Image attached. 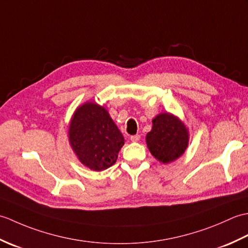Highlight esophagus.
Instances as JSON below:
<instances>
[{
	"instance_id": "esophagus-1",
	"label": "esophagus",
	"mask_w": 248,
	"mask_h": 248,
	"mask_svg": "<svg viewBox=\"0 0 248 248\" xmlns=\"http://www.w3.org/2000/svg\"><path fill=\"white\" fill-rule=\"evenodd\" d=\"M131 141H133V143H136V141H139L140 140V134H136V135H132L130 138Z\"/></svg>"
}]
</instances>
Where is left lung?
<instances>
[{"mask_svg":"<svg viewBox=\"0 0 248 248\" xmlns=\"http://www.w3.org/2000/svg\"><path fill=\"white\" fill-rule=\"evenodd\" d=\"M148 149L157 161L168 164L180 157L188 146V130L170 113H161L152 120V129L146 135Z\"/></svg>","mask_w":248,"mask_h":248,"instance_id":"8db88e82","label":"left lung"}]
</instances>
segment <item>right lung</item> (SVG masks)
Returning a JSON list of instances; mask_svg holds the SVG:
<instances>
[{"label": "right lung", "mask_w": 248, "mask_h": 248, "mask_svg": "<svg viewBox=\"0 0 248 248\" xmlns=\"http://www.w3.org/2000/svg\"><path fill=\"white\" fill-rule=\"evenodd\" d=\"M68 135L78 159L94 171L115 164L124 144V136L108 109L96 102H86L76 109Z\"/></svg>", "instance_id": "1"}]
</instances>
